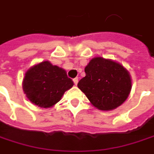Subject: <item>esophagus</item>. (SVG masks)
I'll return each instance as SVG.
<instances>
[{"label":"esophagus","mask_w":154,"mask_h":154,"mask_svg":"<svg viewBox=\"0 0 154 154\" xmlns=\"http://www.w3.org/2000/svg\"><path fill=\"white\" fill-rule=\"evenodd\" d=\"M73 82H74V84H75V85H77V83H78V78H77V77H76V78H74V79H73Z\"/></svg>","instance_id":"34e87169"}]
</instances>
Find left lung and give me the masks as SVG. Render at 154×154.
Here are the masks:
<instances>
[{"mask_svg":"<svg viewBox=\"0 0 154 154\" xmlns=\"http://www.w3.org/2000/svg\"><path fill=\"white\" fill-rule=\"evenodd\" d=\"M85 77L77 84L91 104L100 111H112L127 99L131 90L129 71L119 63L101 57L85 68Z\"/></svg>","mask_w":154,"mask_h":154,"instance_id":"left-lung-1","label":"left lung"}]
</instances>
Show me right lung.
<instances>
[{
  "instance_id": "add662e5",
  "label": "right lung",
  "mask_w": 154,
  "mask_h": 154,
  "mask_svg": "<svg viewBox=\"0 0 154 154\" xmlns=\"http://www.w3.org/2000/svg\"><path fill=\"white\" fill-rule=\"evenodd\" d=\"M73 85L66 70L53 65L48 60L30 67L23 81V92L27 98L41 108L54 106Z\"/></svg>"
}]
</instances>
